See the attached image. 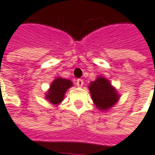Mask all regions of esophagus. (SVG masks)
Wrapping results in <instances>:
<instances>
[{"label":"esophagus","mask_w":155,"mask_h":155,"mask_svg":"<svg viewBox=\"0 0 155 155\" xmlns=\"http://www.w3.org/2000/svg\"><path fill=\"white\" fill-rule=\"evenodd\" d=\"M84 84V82H83V80H81V79H78L77 81H76V85H77L79 87H81Z\"/></svg>","instance_id":"34e87169"}]
</instances>
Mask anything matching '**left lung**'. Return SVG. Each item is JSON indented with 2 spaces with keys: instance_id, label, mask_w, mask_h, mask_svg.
Wrapping results in <instances>:
<instances>
[{
  "instance_id": "1",
  "label": "left lung",
  "mask_w": 155,
  "mask_h": 155,
  "mask_svg": "<svg viewBox=\"0 0 155 155\" xmlns=\"http://www.w3.org/2000/svg\"><path fill=\"white\" fill-rule=\"evenodd\" d=\"M88 89L95 107L101 111L111 109L120 97L116 88L104 76H98L95 81H91Z\"/></svg>"
}]
</instances>
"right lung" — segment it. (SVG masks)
I'll return each instance as SVG.
<instances>
[{
  "mask_svg": "<svg viewBox=\"0 0 155 155\" xmlns=\"http://www.w3.org/2000/svg\"><path fill=\"white\" fill-rule=\"evenodd\" d=\"M73 86V82L70 80L61 77L55 78L52 83L48 90L47 91L45 98L51 104L59 105L64 100L66 92Z\"/></svg>",
  "mask_w": 155,
  "mask_h": 155,
  "instance_id": "1",
  "label": "right lung"
}]
</instances>
